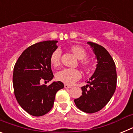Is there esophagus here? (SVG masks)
<instances>
[{"label": "esophagus", "instance_id": "obj_1", "mask_svg": "<svg viewBox=\"0 0 133 133\" xmlns=\"http://www.w3.org/2000/svg\"><path fill=\"white\" fill-rule=\"evenodd\" d=\"M64 88H65V89H69V88L72 87L71 86L69 85V84H64Z\"/></svg>", "mask_w": 133, "mask_h": 133}]
</instances>
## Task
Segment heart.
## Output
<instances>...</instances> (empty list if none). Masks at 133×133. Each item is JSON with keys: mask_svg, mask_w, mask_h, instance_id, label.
<instances>
[{"mask_svg": "<svg viewBox=\"0 0 133 133\" xmlns=\"http://www.w3.org/2000/svg\"><path fill=\"white\" fill-rule=\"evenodd\" d=\"M70 49L75 56L79 60H81V66L84 69H88L89 67V62L87 60H83V58H85V56H87L85 50L82 46L78 45L72 46ZM61 53L62 52L61 49L57 48L50 55V63L55 66L59 65L61 58ZM81 77V74L79 70L74 69H64L60 70L56 74V78L58 81L69 84L74 83L75 81H78Z\"/></svg>", "mask_w": 133, "mask_h": 133, "instance_id": "heart-1", "label": "heart"}]
</instances>
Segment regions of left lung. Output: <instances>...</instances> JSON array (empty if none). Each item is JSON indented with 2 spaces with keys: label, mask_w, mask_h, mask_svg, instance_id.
Segmentation results:
<instances>
[{
  "label": "left lung",
  "mask_w": 133,
  "mask_h": 133,
  "mask_svg": "<svg viewBox=\"0 0 133 133\" xmlns=\"http://www.w3.org/2000/svg\"><path fill=\"white\" fill-rule=\"evenodd\" d=\"M87 44L96 56L97 68L88 84L81 87L82 95L74 101L83 112L94 113L104 107L112 97L117 87V72L115 62L106 49L92 42Z\"/></svg>",
  "instance_id": "left-lung-1"
}]
</instances>
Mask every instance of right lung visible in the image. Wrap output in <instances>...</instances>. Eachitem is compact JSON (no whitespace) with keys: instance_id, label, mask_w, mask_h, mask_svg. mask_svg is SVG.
I'll use <instances>...</instances> for the list:
<instances>
[{"instance_id":"add662e5","label":"right lung","mask_w":133,"mask_h":133,"mask_svg":"<svg viewBox=\"0 0 133 133\" xmlns=\"http://www.w3.org/2000/svg\"><path fill=\"white\" fill-rule=\"evenodd\" d=\"M57 42L46 41L32 44L21 54L14 67L15 97L20 106L32 116L40 117L49 112L56 92L64 88L61 81H54L48 87L40 84L41 80L49 82L53 78L50 57L58 48Z\"/></svg>"}]
</instances>
